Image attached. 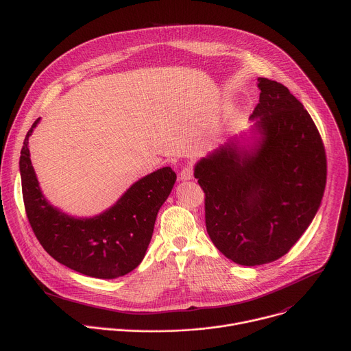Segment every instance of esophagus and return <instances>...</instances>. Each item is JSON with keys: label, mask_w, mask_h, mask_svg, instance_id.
I'll list each match as a JSON object with an SVG mask.
<instances>
[{"label": "esophagus", "mask_w": 351, "mask_h": 351, "mask_svg": "<svg viewBox=\"0 0 351 351\" xmlns=\"http://www.w3.org/2000/svg\"><path fill=\"white\" fill-rule=\"evenodd\" d=\"M193 178V168L191 167H184L182 171H180V173H179V179L182 180V182H187V180H190Z\"/></svg>", "instance_id": "esophagus-1"}]
</instances>
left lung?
<instances>
[{
	"label": "left lung",
	"mask_w": 351,
	"mask_h": 351,
	"mask_svg": "<svg viewBox=\"0 0 351 351\" xmlns=\"http://www.w3.org/2000/svg\"><path fill=\"white\" fill-rule=\"evenodd\" d=\"M257 82L253 125L194 165L207 232L244 267L283 257L311 225L326 184L325 148L304 106L283 84Z\"/></svg>",
	"instance_id": "1"
}]
</instances>
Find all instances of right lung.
Listing matches in <instances>:
<instances>
[{
    "label": "right lung",
    "instance_id": "obj_1",
    "mask_svg": "<svg viewBox=\"0 0 351 351\" xmlns=\"http://www.w3.org/2000/svg\"><path fill=\"white\" fill-rule=\"evenodd\" d=\"M38 122L27 132L19 160L25 208L36 237L54 260L83 275L115 279L129 274L145 256L176 173L164 167L134 182L106 211L69 215L44 197L32 165L29 137Z\"/></svg>",
    "mask_w": 351,
    "mask_h": 351
}]
</instances>
